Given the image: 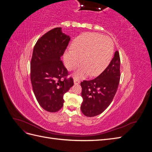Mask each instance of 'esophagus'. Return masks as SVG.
I'll return each mask as SVG.
<instances>
[{"instance_id": "1", "label": "esophagus", "mask_w": 152, "mask_h": 152, "mask_svg": "<svg viewBox=\"0 0 152 152\" xmlns=\"http://www.w3.org/2000/svg\"><path fill=\"white\" fill-rule=\"evenodd\" d=\"M73 82H74L75 84H80V80H77V79H73Z\"/></svg>"}]
</instances>
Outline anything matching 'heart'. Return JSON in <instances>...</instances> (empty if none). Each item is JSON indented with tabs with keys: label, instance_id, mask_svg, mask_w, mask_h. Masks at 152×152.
Masks as SVG:
<instances>
[{
	"label": "heart",
	"instance_id": "b5f03b06",
	"mask_svg": "<svg viewBox=\"0 0 152 152\" xmlns=\"http://www.w3.org/2000/svg\"><path fill=\"white\" fill-rule=\"evenodd\" d=\"M71 49L64 53V63L68 70H72L81 61L82 65L73 74L75 79H80L90 74L97 76L105 70L112 60L114 44L108 37L86 33L73 41Z\"/></svg>",
	"mask_w": 152,
	"mask_h": 152
}]
</instances>
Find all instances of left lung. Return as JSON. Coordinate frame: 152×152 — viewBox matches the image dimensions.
Segmentation results:
<instances>
[{
	"instance_id": "8db88e82",
	"label": "left lung",
	"mask_w": 152,
	"mask_h": 152,
	"mask_svg": "<svg viewBox=\"0 0 152 152\" xmlns=\"http://www.w3.org/2000/svg\"><path fill=\"white\" fill-rule=\"evenodd\" d=\"M120 56L117 50L109 65L98 77L81 82L83 102L80 108L84 115H98L111 103L120 80Z\"/></svg>"
}]
</instances>
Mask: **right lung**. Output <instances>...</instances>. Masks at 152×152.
<instances>
[{"instance_id":"right-lung-1","label":"right lung","mask_w":152,"mask_h":152,"mask_svg":"<svg viewBox=\"0 0 152 152\" xmlns=\"http://www.w3.org/2000/svg\"><path fill=\"white\" fill-rule=\"evenodd\" d=\"M70 40L61 28L45 34L37 42L30 63V79L35 98L40 106L49 112L60 110L63 95L73 86L72 78L64 80L68 71L61 60Z\"/></svg>"}]
</instances>
